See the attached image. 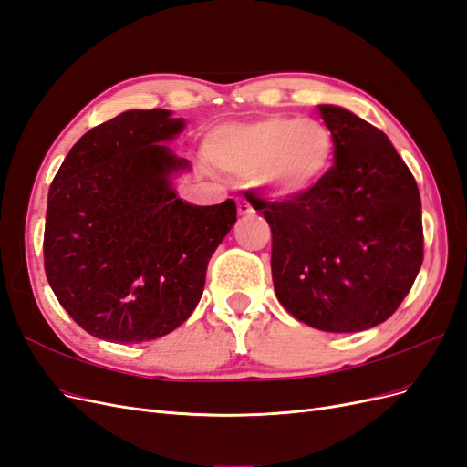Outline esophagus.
I'll use <instances>...</instances> for the list:
<instances>
[{"label": "esophagus", "mask_w": 467, "mask_h": 467, "mask_svg": "<svg viewBox=\"0 0 467 467\" xmlns=\"http://www.w3.org/2000/svg\"><path fill=\"white\" fill-rule=\"evenodd\" d=\"M237 214L239 216H251L255 214V210L247 202V201H237Z\"/></svg>", "instance_id": "esophagus-1"}]
</instances>
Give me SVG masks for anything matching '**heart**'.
Masks as SVG:
<instances>
[{
    "mask_svg": "<svg viewBox=\"0 0 467 467\" xmlns=\"http://www.w3.org/2000/svg\"><path fill=\"white\" fill-rule=\"evenodd\" d=\"M206 155L228 173L257 177L271 192L294 196L329 173L335 140L323 122L271 115L220 126L208 138Z\"/></svg>",
    "mask_w": 467,
    "mask_h": 467,
    "instance_id": "b5f03b06",
    "label": "heart"
}]
</instances>
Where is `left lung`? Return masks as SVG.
Wrapping results in <instances>:
<instances>
[{
	"label": "left lung",
	"instance_id": "1",
	"mask_svg": "<svg viewBox=\"0 0 467 467\" xmlns=\"http://www.w3.org/2000/svg\"><path fill=\"white\" fill-rule=\"evenodd\" d=\"M335 163L319 185L282 202L247 199L273 232L280 304L309 327L355 333L400 307L422 265L420 196L388 136L335 105H319Z\"/></svg>",
	"mask_w": 467,
	"mask_h": 467
}]
</instances>
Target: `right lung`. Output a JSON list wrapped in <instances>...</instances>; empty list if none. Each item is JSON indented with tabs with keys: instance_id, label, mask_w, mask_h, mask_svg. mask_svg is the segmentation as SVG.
<instances>
[{
	"instance_id": "obj_1",
	"label": "right lung",
	"mask_w": 467,
	"mask_h": 467,
	"mask_svg": "<svg viewBox=\"0 0 467 467\" xmlns=\"http://www.w3.org/2000/svg\"><path fill=\"white\" fill-rule=\"evenodd\" d=\"M182 126L165 109L126 110L83 134L50 185L48 285L103 341H151L187 321L212 253L237 220L232 199L192 206L171 187L189 161L161 142Z\"/></svg>"
}]
</instances>
